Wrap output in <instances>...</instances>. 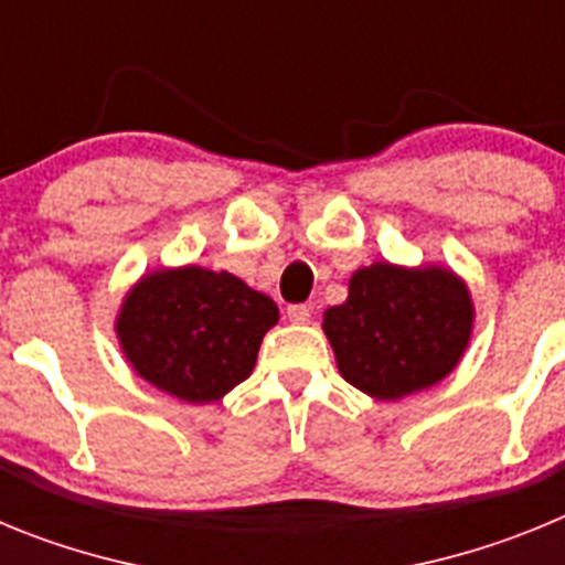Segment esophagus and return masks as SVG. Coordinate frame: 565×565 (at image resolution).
Here are the masks:
<instances>
[{
  "label": "esophagus",
  "instance_id": "34e87169",
  "mask_svg": "<svg viewBox=\"0 0 565 565\" xmlns=\"http://www.w3.org/2000/svg\"><path fill=\"white\" fill-rule=\"evenodd\" d=\"M288 319H291L294 326H306V322H311V308H308V306H288Z\"/></svg>",
  "mask_w": 565,
  "mask_h": 565
}]
</instances>
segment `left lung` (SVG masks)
I'll list each match as a JSON object with an SVG mask.
<instances>
[{"label": "left lung", "mask_w": 565, "mask_h": 565, "mask_svg": "<svg viewBox=\"0 0 565 565\" xmlns=\"http://www.w3.org/2000/svg\"><path fill=\"white\" fill-rule=\"evenodd\" d=\"M472 297L450 268H359L322 331L339 373L379 402H396L450 376L472 337Z\"/></svg>", "instance_id": "left-lung-1"}]
</instances>
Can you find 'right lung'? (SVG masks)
Returning <instances> with one entry per match:
<instances>
[{
	"label": "right lung",
	"instance_id": "1",
	"mask_svg": "<svg viewBox=\"0 0 565 565\" xmlns=\"http://www.w3.org/2000/svg\"><path fill=\"white\" fill-rule=\"evenodd\" d=\"M274 299L228 271L158 268L129 288L115 333L135 373L189 404L226 396L257 364L277 326Z\"/></svg>",
	"mask_w": 565,
	"mask_h": 565
}]
</instances>
